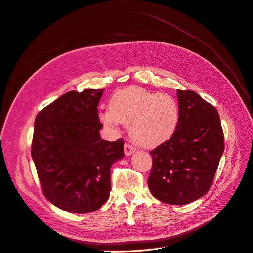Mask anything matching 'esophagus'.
Returning a JSON list of instances; mask_svg holds the SVG:
<instances>
[{
  "mask_svg": "<svg viewBox=\"0 0 253 253\" xmlns=\"http://www.w3.org/2000/svg\"><path fill=\"white\" fill-rule=\"evenodd\" d=\"M135 151H136V149L133 147V145L128 144V143L125 144V154H126V156L132 155L133 153H135Z\"/></svg>",
  "mask_w": 253,
  "mask_h": 253,
  "instance_id": "obj_1",
  "label": "esophagus"
}]
</instances>
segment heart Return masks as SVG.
Here are the masks:
<instances>
[{
	"label": "heart",
	"instance_id": "obj_1",
	"mask_svg": "<svg viewBox=\"0 0 253 253\" xmlns=\"http://www.w3.org/2000/svg\"><path fill=\"white\" fill-rule=\"evenodd\" d=\"M110 110L99 112V121L116 132L125 125L139 145L154 149L170 140L178 127L180 112L175 99L141 87H127L114 93Z\"/></svg>",
	"mask_w": 253,
	"mask_h": 253
}]
</instances>
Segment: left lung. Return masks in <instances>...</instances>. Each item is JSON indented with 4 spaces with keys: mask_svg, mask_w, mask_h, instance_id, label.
I'll list each match as a JSON object with an SVG mask.
<instances>
[{
    "mask_svg": "<svg viewBox=\"0 0 253 253\" xmlns=\"http://www.w3.org/2000/svg\"><path fill=\"white\" fill-rule=\"evenodd\" d=\"M180 118L170 140L150 152L148 186L171 205L192 203L207 193L224 153V133L213 105L193 90L177 89Z\"/></svg>",
    "mask_w": 253,
    "mask_h": 253,
    "instance_id": "left-lung-1",
    "label": "left lung"
}]
</instances>
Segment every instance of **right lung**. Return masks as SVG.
Returning a JSON list of instances; mask_svg holds the SVG:
<instances>
[{
	"mask_svg": "<svg viewBox=\"0 0 253 253\" xmlns=\"http://www.w3.org/2000/svg\"><path fill=\"white\" fill-rule=\"evenodd\" d=\"M104 89L76 90L37 115L32 157L45 197L71 213L93 212L109 200L111 167L124 140H103L97 106Z\"/></svg>",
	"mask_w": 253,
	"mask_h": 253,
	"instance_id": "right-lung-1",
	"label": "right lung"
}]
</instances>
